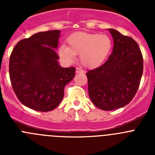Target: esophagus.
<instances>
[{
    "mask_svg": "<svg viewBox=\"0 0 155 155\" xmlns=\"http://www.w3.org/2000/svg\"><path fill=\"white\" fill-rule=\"evenodd\" d=\"M76 73H83V71H81L80 68H76Z\"/></svg>",
    "mask_w": 155,
    "mask_h": 155,
    "instance_id": "esophagus-1",
    "label": "esophagus"
}]
</instances>
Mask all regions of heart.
I'll return each instance as SVG.
<instances>
[{"label":"heart","mask_w":155,"mask_h":155,"mask_svg":"<svg viewBox=\"0 0 155 155\" xmlns=\"http://www.w3.org/2000/svg\"><path fill=\"white\" fill-rule=\"evenodd\" d=\"M68 46L62 45L57 54L64 64H72L79 54V61L84 68L95 69L107 59L113 42L107 35L78 31L67 39Z\"/></svg>","instance_id":"obj_1"}]
</instances>
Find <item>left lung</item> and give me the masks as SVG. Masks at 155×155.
Masks as SVG:
<instances>
[{
    "label": "left lung",
    "instance_id": "left-lung-1",
    "mask_svg": "<svg viewBox=\"0 0 155 155\" xmlns=\"http://www.w3.org/2000/svg\"><path fill=\"white\" fill-rule=\"evenodd\" d=\"M113 39V53L99 68L87 71L88 94L96 107L114 110L131 102L143 74V57L132 38L108 28Z\"/></svg>",
    "mask_w": 155,
    "mask_h": 155
}]
</instances>
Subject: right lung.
I'll list each match as a JSON object with an SVG mask.
<instances>
[{"label": "right lung", "instance_id": "obj_1", "mask_svg": "<svg viewBox=\"0 0 155 155\" xmlns=\"http://www.w3.org/2000/svg\"><path fill=\"white\" fill-rule=\"evenodd\" d=\"M60 30L40 31L19 41L12 50L9 74L14 91L24 105L40 112L57 108L74 68H62L57 49Z\"/></svg>", "mask_w": 155, "mask_h": 155}]
</instances>
